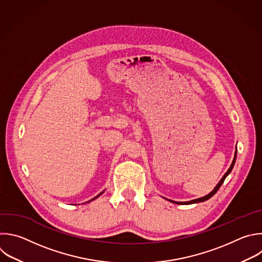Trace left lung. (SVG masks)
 <instances>
[{
  "mask_svg": "<svg viewBox=\"0 0 262 262\" xmlns=\"http://www.w3.org/2000/svg\"><path fill=\"white\" fill-rule=\"evenodd\" d=\"M235 159H236V150H235V152H234V157H233V160H232V162H231V164H230L228 170L225 172V175L222 177V179H221V180L219 181V183L216 185V187L214 188V190L211 191V192H210L209 194H207L206 196H203V198H200V199H196V200H193V201H189V202H173V201H170V200H168V201L171 202V203H173V204H177V205H190V204H198V203H202V202L208 201V200L211 199V198L218 191V189L221 187V185L223 184L225 178L229 175L230 171L232 170V167H233V165H234V163H235Z\"/></svg>",
  "mask_w": 262,
  "mask_h": 262,
  "instance_id": "left-lung-1",
  "label": "left lung"
}]
</instances>
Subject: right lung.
<instances>
[{
  "label": "right lung",
  "instance_id": "add662e5",
  "mask_svg": "<svg viewBox=\"0 0 262 262\" xmlns=\"http://www.w3.org/2000/svg\"><path fill=\"white\" fill-rule=\"evenodd\" d=\"M103 192H104V191H103ZM103 192H101V193H100V194H99V195H97V196H96V198H94V199H93V200H92V201H94V200H96V199H98V198H99V196H100V195H101V194H103ZM90 202H91V201H90Z\"/></svg>",
  "mask_w": 262,
  "mask_h": 262
}]
</instances>
